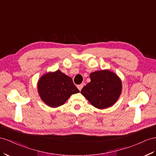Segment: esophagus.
<instances>
[{
    "mask_svg": "<svg viewBox=\"0 0 156 156\" xmlns=\"http://www.w3.org/2000/svg\"><path fill=\"white\" fill-rule=\"evenodd\" d=\"M83 86V84H80V85H78V86H77L78 88V90H79L80 91H81V90L82 89Z\"/></svg>",
    "mask_w": 156,
    "mask_h": 156,
    "instance_id": "1",
    "label": "esophagus"
}]
</instances>
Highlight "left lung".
Returning <instances> with one entry per match:
<instances>
[{
    "label": "left lung",
    "instance_id": "left-lung-1",
    "mask_svg": "<svg viewBox=\"0 0 156 156\" xmlns=\"http://www.w3.org/2000/svg\"><path fill=\"white\" fill-rule=\"evenodd\" d=\"M91 81L81 90V94L91 105L98 109H105L117 101L122 90L121 80L109 70L92 73Z\"/></svg>",
    "mask_w": 156,
    "mask_h": 156
}]
</instances>
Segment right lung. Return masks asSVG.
I'll use <instances>...</instances> for the list:
<instances>
[{
  "instance_id": "1",
  "label": "right lung",
  "mask_w": 156,
  "mask_h": 156,
  "mask_svg": "<svg viewBox=\"0 0 156 156\" xmlns=\"http://www.w3.org/2000/svg\"><path fill=\"white\" fill-rule=\"evenodd\" d=\"M37 88L42 100L51 107L63 105L72 94L80 92L73 79L58 70L43 75L38 82Z\"/></svg>"
}]
</instances>
